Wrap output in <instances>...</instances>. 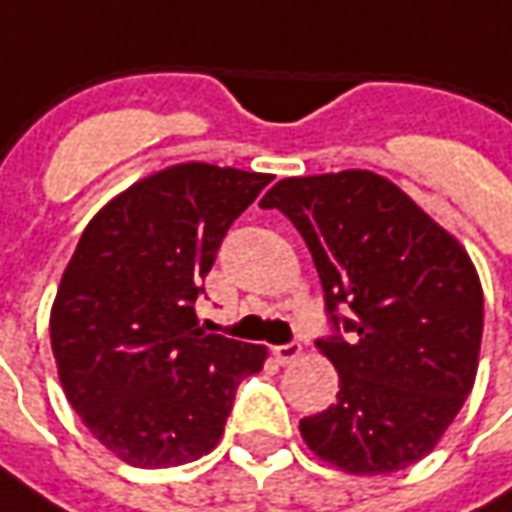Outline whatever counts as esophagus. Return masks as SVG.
Listing matches in <instances>:
<instances>
[{"label":"esophagus","mask_w":512,"mask_h":512,"mask_svg":"<svg viewBox=\"0 0 512 512\" xmlns=\"http://www.w3.org/2000/svg\"><path fill=\"white\" fill-rule=\"evenodd\" d=\"M301 356V345L299 343H288V345H277L274 348V359L279 365H293L296 359Z\"/></svg>","instance_id":"esophagus-1"}]
</instances>
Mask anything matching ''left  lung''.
<instances>
[{
	"instance_id": "1",
	"label": "left lung",
	"mask_w": 512,
	"mask_h": 512,
	"mask_svg": "<svg viewBox=\"0 0 512 512\" xmlns=\"http://www.w3.org/2000/svg\"><path fill=\"white\" fill-rule=\"evenodd\" d=\"M307 241L326 310L348 340H318L337 403L299 422L321 461L389 474L422 461L469 397L483 340V288L461 241L370 169L282 178L260 200Z\"/></svg>"
}]
</instances>
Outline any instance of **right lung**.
<instances>
[{
  "label": "right lung",
  "mask_w": 512,
  "mask_h": 512,
  "mask_svg": "<svg viewBox=\"0 0 512 512\" xmlns=\"http://www.w3.org/2000/svg\"><path fill=\"white\" fill-rule=\"evenodd\" d=\"M266 172L172 164L95 213L51 304L57 376L87 430L139 469L197 461L224 433L266 345L197 326L194 301Z\"/></svg>",
  "instance_id": "obj_1"
}]
</instances>
